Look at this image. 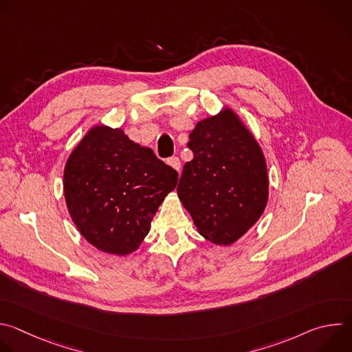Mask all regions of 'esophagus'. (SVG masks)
<instances>
[{
	"label": "esophagus",
	"instance_id": "34e87169",
	"mask_svg": "<svg viewBox=\"0 0 352 352\" xmlns=\"http://www.w3.org/2000/svg\"><path fill=\"white\" fill-rule=\"evenodd\" d=\"M167 163H168V166H171L175 171L179 173V170H181V162H179L178 157H171V159H168Z\"/></svg>",
	"mask_w": 352,
	"mask_h": 352
}]
</instances>
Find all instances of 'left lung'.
<instances>
[{"label": "left lung", "mask_w": 352, "mask_h": 352, "mask_svg": "<svg viewBox=\"0 0 352 352\" xmlns=\"http://www.w3.org/2000/svg\"><path fill=\"white\" fill-rule=\"evenodd\" d=\"M178 197L199 234L231 245L263 214L269 177L262 148L231 109L199 121L189 135Z\"/></svg>", "instance_id": "1"}]
</instances>
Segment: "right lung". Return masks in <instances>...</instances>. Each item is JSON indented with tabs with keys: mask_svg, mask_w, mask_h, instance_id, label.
Segmentation results:
<instances>
[{
	"mask_svg": "<svg viewBox=\"0 0 352 352\" xmlns=\"http://www.w3.org/2000/svg\"><path fill=\"white\" fill-rule=\"evenodd\" d=\"M178 173L121 128L93 126L69 155L64 196L79 232L103 252L126 256L150 231Z\"/></svg>",
	"mask_w": 352,
	"mask_h": 352,
	"instance_id": "obj_1",
	"label": "right lung"
}]
</instances>
